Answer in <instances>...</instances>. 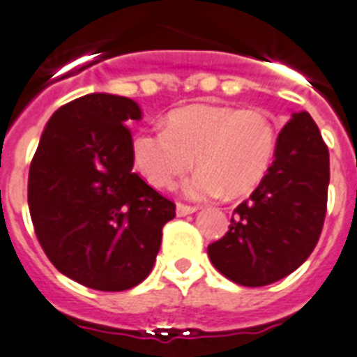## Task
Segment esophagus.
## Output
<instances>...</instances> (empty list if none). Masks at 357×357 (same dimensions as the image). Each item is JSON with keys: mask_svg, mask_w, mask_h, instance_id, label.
Here are the masks:
<instances>
[{"mask_svg": "<svg viewBox=\"0 0 357 357\" xmlns=\"http://www.w3.org/2000/svg\"><path fill=\"white\" fill-rule=\"evenodd\" d=\"M194 212H196V206H188V205H183V203H178V205H176V214H178L179 218L194 214Z\"/></svg>", "mask_w": 357, "mask_h": 357, "instance_id": "1", "label": "esophagus"}]
</instances>
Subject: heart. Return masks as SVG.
<instances>
[{"mask_svg": "<svg viewBox=\"0 0 357 357\" xmlns=\"http://www.w3.org/2000/svg\"><path fill=\"white\" fill-rule=\"evenodd\" d=\"M278 132L268 114L227 105L197 103L170 112L165 130H142L130 151L146 183L169 190L194 167L185 185L192 199L252 192L274 161Z\"/></svg>", "mask_w": 357, "mask_h": 357, "instance_id": "heart-1", "label": "heart"}]
</instances>
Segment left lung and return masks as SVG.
Masks as SVG:
<instances>
[{
    "mask_svg": "<svg viewBox=\"0 0 357 357\" xmlns=\"http://www.w3.org/2000/svg\"><path fill=\"white\" fill-rule=\"evenodd\" d=\"M328 181V149L319 128L308 112L292 114L265 179L236 208L229 232L208 245L212 265L243 287L292 274L321 234Z\"/></svg>",
    "mask_w": 357,
    "mask_h": 357,
    "instance_id": "1",
    "label": "left lung"
}]
</instances>
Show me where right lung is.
Returning a JSON list of instances; mask_svg holds the SVG:
<instances>
[{"label": "right lung", "mask_w": 357, "mask_h": 357, "mask_svg": "<svg viewBox=\"0 0 357 357\" xmlns=\"http://www.w3.org/2000/svg\"><path fill=\"white\" fill-rule=\"evenodd\" d=\"M130 98L94 92L50 116L29 170V211L45 254L94 290L139 285L176 205L132 172Z\"/></svg>", "instance_id": "1"}]
</instances>
